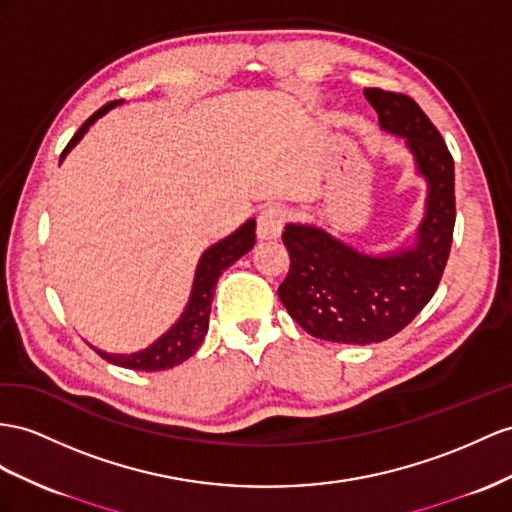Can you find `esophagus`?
Here are the masks:
<instances>
[{
  "instance_id": "34e87169",
  "label": "esophagus",
  "mask_w": 512,
  "mask_h": 512,
  "mask_svg": "<svg viewBox=\"0 0 512 512\" xmlns=\"http://www.w3.org/2000/svg\"><path fill=\"white\" fill-rule=\"evenodd\" d=\"M285 225V209L279 205H268L261 209L257 218V238L259 240H277Z\"/></svg>"
}]
</instances>
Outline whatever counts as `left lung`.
Returning <instances> with one entry per match:
<instances>
[{
    "label": "left lung",
    "mask_w": 512,
    "mask_h": 512,
    "mask_svg": "<svg viewBox=\"0 0 512 512\" xmlns=\"http://www.w3.org/2000/svg\"><path fill=\"white\" fill-rule=\"evenodd\" d=\"M363 95L381 127L406 140L428 183L415 244L368 255L320 227L287 225L290 272L279 285L283 307L309 335L357 346L385 342L428 305L448 264L456 220L454 160L439 129L411 97L381 88Z\"/></svg>",
    "instance_id": "1"
}]
</instances>
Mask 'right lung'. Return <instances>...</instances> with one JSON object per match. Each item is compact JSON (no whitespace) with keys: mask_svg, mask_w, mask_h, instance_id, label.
<instances>
[{"mask_svg":"<svg viewBox=\"0 0 512 512\" xmlns=\"http://www.w3.org/2000/svg\"><path fill=\"white\" fill-rule=\"evenodd\" d=\"M119 103H123V99L106 103V106L99 108L93 116H90V119L77 129V134L69 140L67 147H64L60 162L64 160V155H67L75 144L82 140L88 127L93 125L99 116L106 114L110 108L119 106ZM253 246H255V220L251 218L246 220L238 231H233L229 238L209 246L201 255L199 266H196L188 307L181 313V318L177 320L173 329L166 331L155 344H151L149 348H144L140 352H134V355H108V352L97 350L99 357L119 365V368L138 370V372H160V370L175 368V365L190 359L203 344V337L207 333L209 311H212V300H214L220 274L225 272L231 264H235L242 255L251 251Z\"/></svg>","mask_w":512,"mask_h":512,"instance_id":"obj_1","label":"right lung"}]
</instances>
